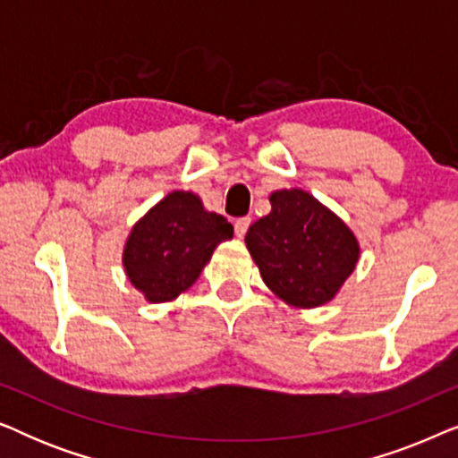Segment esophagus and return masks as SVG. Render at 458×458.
<instances>
[{
  "label": "esophagus",
  "instance_id": "34e87169",
  "mask_svg": "<svg viewBox=\"0 0 458 458\" xmlns=\"http://www.w3.org/2000/svg\"><path fill=\"white\" fill-rule=\"evenodd\" d=\"M250 223H252V218H250V216L237 218V221L233 223V227H235V235H237V237H243V235H246V231H248V227H250Z\"/></svg>",
  "mask_w": 458,
  "mask_h": 458
}]
</instances>
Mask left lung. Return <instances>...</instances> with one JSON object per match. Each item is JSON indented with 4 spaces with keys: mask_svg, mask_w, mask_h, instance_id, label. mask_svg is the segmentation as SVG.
<instances>
[{
    "mask_svg": "<svg viewBox=\"0 0 458 458\" xmlns=\"http://www.w3.org/2000/svg\"><path fill=\"white\" fill-rule=\"evenodd\" d=\"M268 202L271 212L246 233L262 281L293 309L331 302L359 265L354 231L300 187L273 191Z\"/></svg>",
    "mask_w": 458,
    "mask_h": 458,
    "instance_id": "8db88e82",
    "label": "left lung"
}]
</instances>
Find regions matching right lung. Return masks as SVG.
<instances>
[{
	"label": "right lung",
	"instance_id": "add662e5",
	"mask_svg": "<svg viewBox=\"0 0 458 458\" xmlns=\"http://www.w3.org/2000/svg\"><path fill=\"white\" fill-rule=\"evenodd\" d=\"M233 237L227 218L204 208L198 193L174 190L154 204L123 248L124 273L152 304L190 290L221 242Z\"/></svg>",
	"mask_w": 458,
	"mask_h": 458
}]
</instances>
